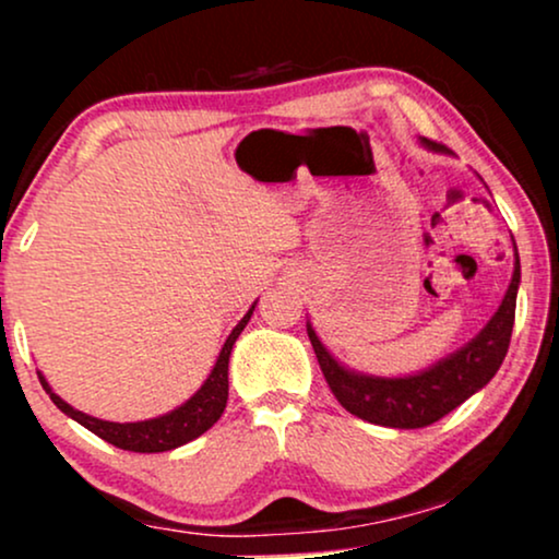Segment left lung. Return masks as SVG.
<instances>
[{
	"label": "left lung",
	"instance_id": "1",
	"mask_svg": "<svg viewBox=\"0 0 559 559\" xmlns=\"http://www.w3.org/2000/svg\"><path fill=\"white\" fill-rule=\"evenodd\" d=\"M427 150L448 152L442 144L432 140H419ZM514 274H511L509 289L503 295L499 310L488 320L476 338H471L461 350L450 354L442 361L432 364L430 369L412 373V377H371V373L350 371L333 358L318 333L308 323V335L316 348L318 364L323 377L350 415L366 419V423L396 427V430H417L445 417L448 412L484 389L493 373L499 371L509 350L511 328H514L516 312V289L522 282V266L514 243Z\"/></svg>",
	"mask_w": 559,
	"mask_h": 559
}]
</instances>
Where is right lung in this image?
I'll return each mask as SVG.
<instances>
[{
  "mask_svg": "<svg viewBox=\"0 0 559 559\" xmlns=\"http://www.w3.org/2000/svg\"><path fill=\"white\" fill-rule=\"evenodd\" d=\"M254 308L257 302L251 305L247 316L239 320V325H236L231 335L226 338L209 379L203 381V386L198 389L186 404H180L178 409L167 412L163 417L144 419V423H109V419L91 417L86 412L73 409L71 404L60 400L40 371H37V377H40L43 389L50 394L52 404H56L60 412H66L68 417L98 435L102 440L111 442V445H117L121 450H132V453H165V450H175L186 445L190 440L201 438V435L205 430H211V427L218 423V417L224 415L228 400V356H231L234 343L241 335L243 328H247Z\"/></svg>",
  "mask_w": 559,
  "mask_h": 559,
  "instance_id": "right-lung-1",
  "label": "right lung"
}]
</instances>
